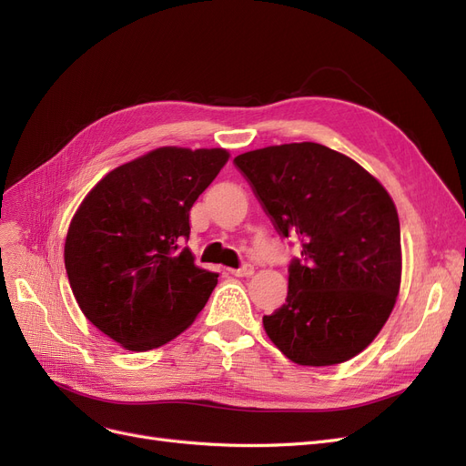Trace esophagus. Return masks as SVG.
<instances>
[{"mask_svg": "<svg viewBox=\"0 0 466 466\" xmlns=\"http://www.w3.org/2000/svg\"><path fill=\"white\" fill-rule=\"evenodd\" d=\"M229 274H233V276H237V278H248V276L255 274V266H252V264H245V266H241V268H235V270H229Z\"/></svg>", "mask_w": 466, "mask_h": 466, "instance_id": "obj_1", "label": "esophagus"}]
</instances>
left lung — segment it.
<instances>
[{"mask_svg":"<svg viewBox=\"0 0 466 466\" xmlns=\"http://www.w3.org/2000/svg\"><path fill=\"white\" fill-rule=\"evenodd\" d=\"M284 237L301 238L286 303L262 324L288 360L348 361L392 313L402 276L400 223L385 187L354 159L301 142L235 157Z\"/></svg>","mask_w":466,"mask_h":466,"instance_id":"obj_1","label":"left lung"}]
</instances>
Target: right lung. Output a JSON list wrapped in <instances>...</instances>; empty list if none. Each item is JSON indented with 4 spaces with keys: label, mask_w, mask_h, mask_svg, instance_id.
<instances>
[{
    "label": "right lung",
    "mask_w": 466,
    "mask_h": 466,
    "mask_svg": "<svg viewBox=\"0 0 466 466\" xmlns=\"http://www.w3.org/2000/svg\"><path fill=\"white\" fill-rule=\"evenodd\" d=\"M229 151L157 147L105 175L69 223L64 262L76 301L122 348L147 351L194 322L216 272L194 264L182 243L190 208Z\"/></svg>",
    "instance_id": "1"
}]
</instances>
